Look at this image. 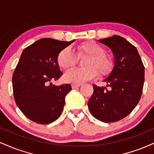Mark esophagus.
Returning <instances> with one entry per match:
<instances>
[{
  "label": "esophagus",
  "mask_w": 154,
  "mask_h": 154,
  "mask_svg": "<svg viewBox=\"0 0 154 154\" xmlns=\"http://www.w3.org/2000/svg\"><path fill=\"white\" fill-rule=\"evenodd\" d=\"M81 85H82L81 84H72V88H73V89H75V88L80 87Z\"/></svg>",
  "instance_id": "1"
}]
</instances>
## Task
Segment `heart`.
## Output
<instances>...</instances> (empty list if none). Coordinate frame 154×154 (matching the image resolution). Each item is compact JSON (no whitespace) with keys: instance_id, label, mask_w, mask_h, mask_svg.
I'll list each match as a JSON object with an SVG mask.
<instances>
[{"instance_id":"obj_1","label":"heart","mask_w":154,"mask_h":154,"mask_svg":"<svg viewBox=\"0 0 154 154\" xmlns=\"http://www.w3.org/2000/svg\"><path fill=\"white\" fill-rule=\"evenodd\" d=\"M78 58L87 56L83 62L85 67L74 69L66 72L63 79L67 82L81 84L95 78L97 75L105 77L110 74L113 69V60L109 54H106L102 45L93 41H85L77 47ZM77 63V56L69 48H65L57 56V63L62 69L68 70Z\"/></svg>"}]
</instances>
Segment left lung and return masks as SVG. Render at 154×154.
Masks as SVG:
<instances>
[{"mask_svg":"<svg viewBox=\"0 0 154 154\" xmlns=\"http://www.w3.org/2000/svg\"><path fill=\"white\" fill-rule=\"evenodd\" d=\"M110 48L114 66L104 80L106 87L93 85L88 101L92 115L103 122H114L129 115L138 103L145 80V67L136 48L122 37L114 35L98 40Z\"/></svg>","mask_w":154,"mask_h":154,"instance_id":"left-lung-1","label":"left lung"}]
</instances>
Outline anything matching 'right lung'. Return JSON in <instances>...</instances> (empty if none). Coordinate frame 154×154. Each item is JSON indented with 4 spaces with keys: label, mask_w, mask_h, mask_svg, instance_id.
<instances>
[{
    "label": "right lung",
    "mask_w": 154,
    "mask_h": 154,
    "mask_svg": "<svg viewBox=\"0 0 154 154\" xmlns=\"http://www.w3.org/2000/svg\"><path fill=\"white\" fill-rule=\"evenodd\" d=\"M73 42L43 38L23 51L12 76L14 97L19 109L32 122L45 125L61 115L65 96L72 87L51 82L63 75L57 63L58 54Z\"/></svg>",
    "instance_id": "1"
}]
</instances>
